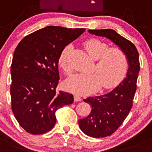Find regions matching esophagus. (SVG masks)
<instances>
[{"instance_id":"1","label":"esophagus","mask_w":152,"mask_h":152,"mask_svg":"<svg viewBox=\"0 0 152 152\" xmlns=\"http://www.w3.org/2000/svg\"><path fill=\"white\" fill-rule=\"evenodd\" d=\"M74 100H75V101H76V102L81 101V100H82V98H81V97L79 96L78 94H75V95H74Z\"/></svg>"}]
</instances>
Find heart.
Instances as JSON below:
<instances>
[{
	"label": "heart",
	"instance_id": "1",
	"mask_svg": "<svg viewBox=\"0 0 152 152\" xmlns=\"http://www.w3.org/2000/svg\"><path fill=\"white\" fill-rule=\"evenodd\" d=\"M89 55L96 60L92 73H78L65 82L67 90L79 94H88L96 91L102 84L104 88H110L118 85L125 78L129 69V60L126 53L118 47L109 48L107 43L92 39L85 43ZM71 45H67L61 51L58 64L67 74L71 69L67 57Z\"/></svg>",
	"mask_w": 152,
	"mask_h": 152
}]
</instances>
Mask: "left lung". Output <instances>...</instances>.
<instances>
[{
  "label": "left lung",
  "mask_w": 152,
  "mask_h": 152,
  "mask_svg": "<svg viewBox=\"0 0 152 152\" xmlns=\"http://www.w3.org/2000/svg\"><path fill=\"white\" fill-rule=\"evenodd\" d=\"M88 32L110 39L126 53L129 60L126 78L117 88L104 95L84 99L91 105L92 110L88 117L79 120L81 130L92 137H105L120 128L133 106L140 68L139 53L132 42L113 29H89Z\"/></svg>",
  "instance_id": "obj_1"
}]
</instances>
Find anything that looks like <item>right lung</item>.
I'll return each instance as SVG.
<instances>
[{
  "label": "right lung",
  "mask_w": 152,
  "mask_h": 152,
  "mask_svg": "<svg viewBox=\"0 0 152 152\" xmlns=\"http://www.w3.org/2000/svg\"><path fill=\"white\" fill-rule=\"evenodd\" d=\"M85 31L48 26L26 35L15 50L11 65V106L19 125L32 134L50 131L56 112L73 102V94L56 91L62 50Z\"/></svg>",
  "instance_id": "add662e5"
}]
</instances>
